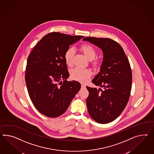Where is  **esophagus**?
<instances>
[{"label":"esophagus","mask_w":154,"mask_h":154,"mask_svg":"<svg viewBox=\"0 0 154 154\" xmlns=\"http://www.w3.org/2000/svg\"><path fill=\"white\" fill-rule=\"evenodd\" d=\"M81 87H82V88H83V89H85V88H86V85H85V84H82V85H81Z\"/></svg>","instance_id":"obj_1"}]
</instances>
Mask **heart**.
<instances>
[{
	"mask_svg": "<svg viewBox=\"0 0 154 154\" xmlns=\"http://www.w3.org/2000/svg\"><path fill=\"white\" fill-rule=\"evenodd\" d=\"M80 48L87 58L91 60V63L94 67H97L100 65L101 60L99 58L95 57L97 51L93 46L91 44H84L81 45ZM74 55V49L73 48H69L65 52L64 59L67 65H71ZM70 74L72 79L82 83H87L92 75V71L88 69L76 67L71 70Z\"/></svg>",
	"mask_w": 154,
	"mask_h": 154,
	"instance_id": "obj_1",
	"label": "heart"
}]
</instances>
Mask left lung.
I'll return each instance as SVG.
<instances>
[{"label": "left lung", "mask_w": 154, "mask_h": 154, "mask_svg": "<svg viewBox=\"0 0 154 154\" xmlns=\"http://www.w3.org/2000/svg\"><path fill=\"white\" fill-rule=\"evenodd\" d=\"M100 48L103 61L100 72L92 80L97 89L87 87L88 111L99 123H108L117 119L128 102L132 75L129 61L123 49L114 40L88 37L83 38Z\"/></svg>", "instance_id": "8db88e82"}]
</instances>
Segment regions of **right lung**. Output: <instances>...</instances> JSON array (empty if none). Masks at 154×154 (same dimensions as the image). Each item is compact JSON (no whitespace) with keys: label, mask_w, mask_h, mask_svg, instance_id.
Wrapping results in <instances>:
<instances>
[{"label":"right lung","mask_w":154,"mask_h":154,"mask_svg":"<svg viewBox=\"0 0 154 154\" xmlns=\"http://www.w3.org/2000/svg\"><path fill=\"white\" fill-rule=\"evenodd\" d=\"M83 37L51 32L42 38L28 57L25 74L28 92L35 108L48 117L63 114L80 89L79 82L66 80L69 73L64 54Z\"/></svg>","instance_id":"1"}]
</instances>
